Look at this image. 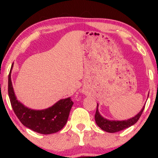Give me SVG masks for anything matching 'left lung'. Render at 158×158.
Segmentation results:
<instances>
[{
    "label": "left lung",
    "mask_w": 158,
    "mask_h": 158,
    "mask_svg": "<svg viewBox=\"0 0 158 158\" xmlns=\"http://www.w3.org/2000/svg\"><path fill=\"white\" fill-rule=\"evenodd\" d=\"M144 107H145V106H143V108L141 109L139 113L130 119L125 120V121H110V120L105 118L102 116L99 113L98 104L97 109H96L95 115V120L96 123H97V125L102 130L107 132L114 133L126 129V128L135 124L138 121V120L139 119L141 115L142 114L144 109Z\"/></svg>",
    "instance_id": "1"
}]
</instances>
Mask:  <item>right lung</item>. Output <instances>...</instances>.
Wrapping results in <instances>:
<instances>
[{"instance_id": "add662e5", "label": "right lung", "mask_w": 158, "mask_h": 158, "mask_svg": "<svg viewBox=\"0 0 158 158\" xmlns=\"http://www.w3.org/2000/svg\"><path fill=\"white\" fill-rule=\"evenodd\" d=\"M11 69L8 76V95L12 107L24 126L43 135L56 133L65 126L74 102L70 98L60 100L52 106L43 110L26 107L17 100L11 81Z\"/></svg>"}]
</instances>
